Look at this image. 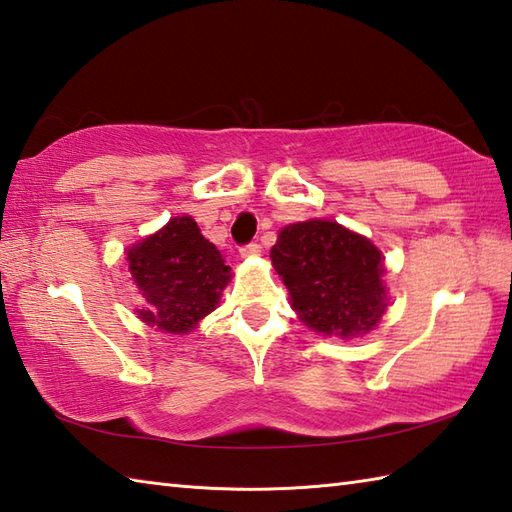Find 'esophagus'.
<instances>
[{"label":"esophagus","mask_w":512,"mask_h":512,"mask_svg":"<svg viewBox=\"0 0 512 512\" xmlns=\"http://www.w3.org/2000/svg\"><path fill=\"white\" fill-rule=\"evenodd\" d=\"M259 253H262V246H259L257 242H250V244H244L242 248H239V255L242 257H257Z\"/></svg>","instance_id":"esophagus-1"}]
</instances>
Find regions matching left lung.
I'll return each mask as SVG.
<instances>
[{"mask_svg":"<svg viewBox=\"0 0 512 512\" xmlns=\"http://www.w3.org/2000/svg\"><path fill=\"white\" fill-rule=\"evenodd\" d=\"M292 308L314 332L341 339L365 334L387 310L380 250L341 224H290L270 250Z\"/></svg>","mask_w":512,"mask_h":512,"instance_id":"1","label":"left lung"}]
</instances>
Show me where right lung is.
Listing matches in <instances>:
<instances>
[{
	"label": "right lung",
	"mask_w": 512,
	"mask_h": 512,
	"mask_svg": "<svg viewBox=\"0 0 512 512\" xmlns=\"http://www.w3.org/2000/svg\"><path fill=\"white\" fill-rule=\"evenodd\" d=\"M129 270L147 301L138 317L171 334L189 332L213 312L231 268L189 215L173 217L145 242L127 250Z\"/></svg>",
	"instance_id": "obj_1"
}]
</instances>
